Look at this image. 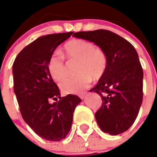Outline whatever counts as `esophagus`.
<instances>
[{
	"instance_id": "34e87169",
	"label": "esophagus",
	"mask_w": 157,
	"mask_h": 157,
	"mask_svg": "<svg viewBox=\"0 0 157 157\" xmlns=\"http://www.w3.org/2000/svg\"><path fill=\"white\" fill-rule=\"evenodd\" d=\"M87 95V93H81V94L79 95V97L81 99H83L85 97H86V96Z\"/></svg>"
}]
</instances>
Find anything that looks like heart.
I'll return each mask as SVG.
<instances>
[{
	"instance_id": "heart-1",
	"label": "heart",
	"mask_w": 157,
	"mask_h": 157,
	"mask_svg": "<svg viewBox=\"0 0 157 157\" xmlns=\"http://www.w3.org/2000/svg\"><path fill=\"white\" fill-rule=\"evenodd\" d=\"M64 55L71 61H77V75L66 78L60 83L65 93H78L90 86L93 80H99L105 74L108 66V58L101 48H96L92 42L83 39H73L64 46ZM49 74L56 81H61L67 74L64 58L53 53L48 62Z\"/></svg>"
}]
</instances>
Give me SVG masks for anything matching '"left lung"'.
<instances>
[{
    "mask_svg": "<svg viewBox=\"0 0 157 157\" xmlns=\"http://www.w3.org/2000/svg\"><path fill=\"white\" fill-rule=\"evenodd\" d=\"M73 36L94 42L106 54V71L90 90L102 100L95 117L103 132L111 135L124 132L135 121L143 100V69L135 48L109 30L78 32Z\"/></svg>",
    "mask_w": 157,
    "mask_h": 157,
    "instance_id": "left-lung-1",
    "label": "left lung"
}]
</instances>
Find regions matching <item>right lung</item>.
I'll list each match as a JSON object with an SVG mask.
<instances>
[{"instance_id":"add662e5","label":"right lung","mask_w":157,"mask_h":157,"mask_svg":"<svg viewBox=\"0 0 157 157\" xmlns=\"http://www.w3.org/2000/svg\"><path fill=\"white\" fill-rule=\"evenodd\" d=\"M73 32L41 36L25 47L13 64V90L23 120L39 137L50 141L65 138L73 115L81 99L76 95L61 97L48 69L55 48ZM60 100L51 104V100Z\"/></svg>"}]
</instances>
